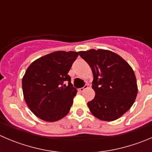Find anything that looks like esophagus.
Here are the masks:
<instances>
[{
	"label": "esophagus",
	"mask_w": 152,
	"mask_h": 152,
	"mask_svg": "<svg viewBox=\"0 0 152 152\" xmlns=\"http://www.w3.org/2000/svg\"><path fill=\"white\" fill-rule=\"evenodd\" d=\"M87 88H88V85H85V86H83V87H82V88H80V89H79L78 90H79V92H83V91H84L85 89H87Z\"/></svg>",
	"instance_id": "obj_1"
}]
</instances>
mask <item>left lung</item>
Listing matches in <instances>:
<instances>
[{"label": "left lung", "mask_w": 152, "mask_h": 152, "mask_svg": "<svg viewBox=\"0 0 152 152\" xmlns=\"http://www.w3.org/2000/svg\"><path fill=\"white\" fill-rule=\"evenodd\" d=\"M93 74L94 99L87 105L100 120L118 119L134 104L138 87L134 70L117 53L103 49L79 51Z\"/></svg>", "instance_id": "1"}]
</instances>
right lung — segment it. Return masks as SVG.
<instances>
[{"label":"right lung","instance_id":"right-lung-1","mask_svg":"<svg viewBox=\"0 0 152 152\" xmlns=\"http://www.w3.org/2000/svg\"><path fill=\"white\" fill-rule=\"evenodd\" d=\"M78 52H53L29 66L22 78L24 99L32 113L53 122L69 113L77 90L68 73ZM68 82V85L64 83Z\"/></svg>","mask_w":152,"mask_h":152}]
</instances>
